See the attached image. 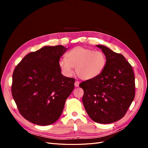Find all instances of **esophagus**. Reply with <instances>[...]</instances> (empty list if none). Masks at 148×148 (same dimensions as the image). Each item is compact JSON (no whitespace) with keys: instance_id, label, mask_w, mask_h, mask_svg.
I'll return each mask as SVG.
<instances>
[{"instance_id":"34e87169","label":"esophagus","mask_w":148,"mask_h":148,"mask_svg":"<svg viewBox=\"0 0 148 148\" xmlns=\"http://www.w3.org/2000/svg\"><path fill=\"white\" fill-rule=\"evenodd\" d=\"M79 84V82L78 81H76L75 83V87H78Z\"/></svg>"}]
</instances>
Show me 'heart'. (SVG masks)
<instances>
[{"label": "heart", "instance_id": "obj_1", "mask_svg": "<svg viewBox=\"0 0 148 148\" xmlns=\"http://www.w3.org/2000/svg\"><path fill=\"white\" fill-rule=\"evenodd\" d=\"M66 57L59 62L62 72L70 77L73 73V67H75L76 73L83 80L97 77L104 71L107 65V57L102 52L82 46L71 49Z\"/></svg>", "mask_w": 148, "mask_h": 148}]
</instances>
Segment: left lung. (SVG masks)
<instances>
[{
	"label": "left lung",
	"instance_id": "8db88e82",
	"mask_svg": "<svg viewBox=\"0 0 148 148\" xmlns=\"http://www.w3.org/2000/svg\"><path fill=\"white\" fill-rule=\"evenodd\" d=\"M107 57L104 71L97 77L79 84L84 91L82 101L93 121L114 123L126 114L135 95L133 69L124 56L109 47L96 45Z\"/></svg>",
	"mask_w": 148,
	"mask_h": 148
}]
</instances>
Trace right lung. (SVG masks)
Wrapping results in <instances>:
<instances>
[{"instance_id":"1","label":"right lung","mask_w":148,"mask_h":148,"mask_svg":"<svg viewBox=\"0 0 148 148\" xmlns=\"http://www.w3.org/2000/svg\"><path fill=\"white\" fill-rule=\"evenodd\" d=\"M67 48L45 46L26 55L15 67L12 94L20 113L30 122L52 124L74 89V78L61 73L60 58Z\"/></svg>"}]
</instances>
